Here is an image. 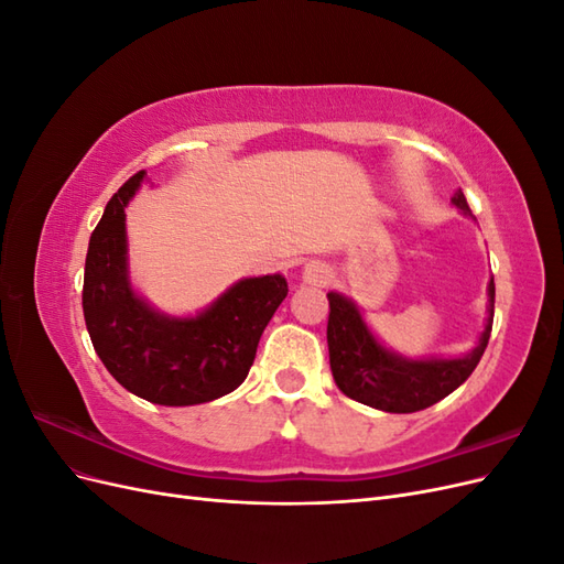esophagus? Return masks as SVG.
I'll return each instance as SVG.
<instances>
[{"label": "esophagus", "instance_id": "34e87169", "mask_svg": "<svg viewBox=\"0 0 564 564\" xmlns=\"http://www.w3.org/2000/svg\"><path fill=\"white\" fill-rule=\"evenodd\" d=\"M301 282L308 286H324L329 282V268L319 261L305 263L301 270Z\"/></svg>", "mask_w": 564, "mask_h": 564}]
</instances>
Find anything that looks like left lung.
Masks as SVG:
<instances>
[{
    "label": "left lung",
    "mask_w": 564,
    "mask_h": 564,
    "mask_svg": "<svg viewBox=\"0 0 564 564\" xmlns=\"http://www.w3.org/2000/svg\"><path fill=\"white\" fill-rule=\"evenodd\" d=\"M452 204L460 214L473 218L464 193L456 191ZM327 299L329 365L338 390L355 402L390 414L421 412L445 400L464 383L480 362L494 322V278H489L485 329L468 352L456 357H406L381 344L360 305L350 296L329 292Z\"/></svg>",
    "instance_id": "obj_1"
}]
</instances>
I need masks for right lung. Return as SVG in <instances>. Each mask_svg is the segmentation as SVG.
<instances>
[{
    "mask_svg": "<svg viewBox=\"0 0 564 564\" xmlns=\"http://www.w3.org/2000/svg\"><path fill=\"white\" fill-rule=\"evenodd\" d=\"M148 181L131 176L108 202L84 263L82 308L112 379L152 404L191 406L228 395L253 365L270 317L286 299L280 272L242 278L195 315L155 308L131 282L127 207Z\"/></svg>",
    "mask_w": 564,
    "mask_h": 564,
    "instance_id": "right-lung-1",
    "label": "right lung"
}]
</instances>
